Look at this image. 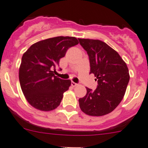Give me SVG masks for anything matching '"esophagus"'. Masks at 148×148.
Returning a JSON list of instances; mask_svg holds the SVG:
<instances>
[{"instance_id": "1", "label": "esophagus", "mask_w": 148, "mask_h": 148, "mask_svg": "<svg viewBox=\"0 0 148 148\" xmlns=\"http://www.w3.org/2000/svg\"><path fill=\"white\" fill-rule=\"evenodd\" d=\"M71 86H77V85H78V84L75 83V82H71Z\"/></svg>"}]
</instances>
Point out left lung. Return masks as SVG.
Wrapping results in <instances>:
<instances>
[{
  "mask_svg": "<svg viewBox=\"0 0 148 148\" xmlns=\"http://www.w3.org/2000/svg\"><path fill=\"white\" fill-rule=\"evenodd\" d=\"M78 40L88 55L89 74H94L98 82L95 91L86 87V96L79 99V106L89 116H104L122 101L130 79L128 69L119 53L104 42Z\"/></svg>",
  "mask_w": 148,
  "mask_h": 148,
  "instance_id": "1",
  "label": "left lung"
}]
</instances>
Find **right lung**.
Listing matches in <instances>:
<instances>
[{
    "label": "right lung",
    "mask_w": 148,
    "mask_h": 148,
    "mask_svg": "<svg viewBox=\"0 0 148 148\" xmlns=\"http://www.w3.org/2000/svg\"><path fill=\"white\" fill-rule=\"evenodd\" d=\"M78 43L74 37H52L35 43L23 54L20 84L23 94L34 108L49 111L60 105L71 81L56 77L55 68L67 49Z\"/></svg>",
    "instance_id": "right-lung-1"
}]
</instances>
